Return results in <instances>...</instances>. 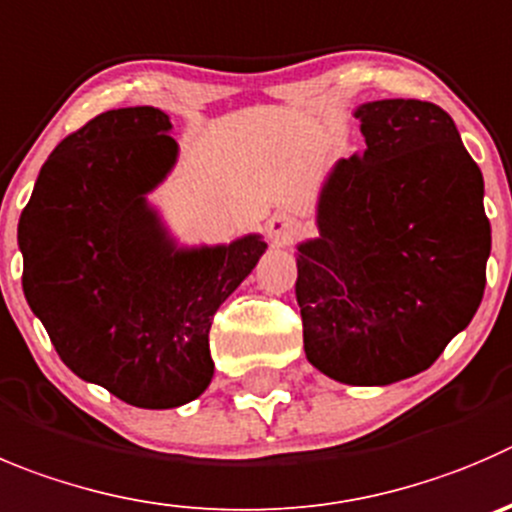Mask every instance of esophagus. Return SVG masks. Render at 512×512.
<instances>
[{"label":"esophagus","instance_id":"obj_1","mask_svg":"<svg viewBox=\"0 0 512 512\" xmlns=\"http://www.w3.org/2000/svg\"><path fill=\"white\" fill-rule=\"evenodd\" d=\"M266 233H269V238L276 246H286V243H291L301 233V223L294 216H289V213H274L266 221Z\"/></svg>","mask_w":512,"mask_h":512}]
</instances>
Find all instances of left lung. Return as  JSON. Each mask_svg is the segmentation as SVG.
Instances as JSON below:
<instances>
[{
	"instance_id": "obj_1",
	"label": "left lung",
	"mask_w": 512,
	"mask_h": 512,
	"mask_svg": "<svg viewBox=\"0 0 512 512\" xmlns=\"http://www.w3.org/2000/svg\"><path fill=\"white\" fill-rule=\"evenodd\" d=\"M364 153L342 158L296 243L306 359L326 377L384 387L425 372L483 301L490 221L478 163L442 107L354 110Z\"/></svg>"
}]
</instances>
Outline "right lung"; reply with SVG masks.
<instances>
[{
	"label": "right lung",
	"instance_id": "add662e5",
	"mask_svg": "<svg viewBox=\"0 0 512 512\" xmlns=\"http://www.w3.org/2000/svg\"><path fill=\"white\" fill-rule=\"evenodd\" d=\"M170 130L158 107L97 115L52 150L17 228L24 299L62 362L143 410L206 392L213 314L269 248L175 241L148 201L178 163Z\"/></svg>",
	"mask_w": 512,
	"mask_h": 512
}]
</instances>
